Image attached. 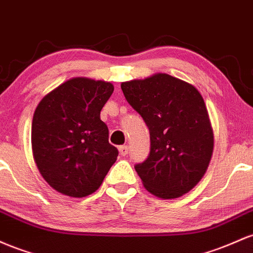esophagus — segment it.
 Wrapping results in <instances>:
<instances>
[{"label":"esophagus","instance_id":"1","mask_svg":"<svg viewBox=\"0 0 253 253\" xmlns=\"http://www.w3.org/2000/svg\"><path fill=\"white\" fill-rule=\"evenodd\" d=\"M118 149H119V154H121L122 157H126L127 153H129V147L126 146V144H124V146H121Z\"/></svg>","mask_w":253,"mask_h":253}]
</instances>
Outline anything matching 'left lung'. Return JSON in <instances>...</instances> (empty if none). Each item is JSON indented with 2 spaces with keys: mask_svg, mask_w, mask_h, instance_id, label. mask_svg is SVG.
Masks as SVG:
<instances>
[{
  "mask_svg": "<svg viewBox=\"0 0 253 253\" xmlns=\"http://www.w3.org/2000/svg\"><path fill=\"white\" fill-rule=\"evenodd\" d=\"M127 103L150 132V153L135 166L143 186L163 200L188 194L202 179L214 149L203 96L194 84L169 74L122 82Z\"/></svg>",
  "mask_w": 253,
  "mask_h": 253,
  "instance_id": "8db88e82",
  "label": "left lung"
}]
</instances>
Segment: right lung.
I'll return each mask as SVG.
<instances>
[{
	"label": "right lung",
	"instance_id": "1",
	"mask_svg": "<svg viewBox=\"0 0 253 253\" xmlns=\"http://www.w3.org/2000/svg\"><path fill=\"white\" fill-rule=\"evenodd\" d=\"M111 82L74 78L39 101L32 121V152L39 173L59 194L86 197L100 188L118 150L109 143L100 111Z\"/></svg>",
	"mask_w": 253,
	"mask_h": 253
}]
</instances>
